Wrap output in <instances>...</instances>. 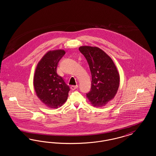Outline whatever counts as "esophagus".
Segmentation results:
<instances>
[{
	"label": "esophagus",
	"mask_w": 156,
	"mask_h": 156,
	"mask_svg": "<svg viewBox=\"0 0 156 156\" xmlns=\"http://www.w3.org/2000/svg\"><path fill=\"white\" fill-rule=\"evenodd\" d=\"M77 88H78V85H73V86L71 87V89L74 90H75V89H76Z\"/></svg>",
	"instance_id": "obj_1"
}]
</instances>
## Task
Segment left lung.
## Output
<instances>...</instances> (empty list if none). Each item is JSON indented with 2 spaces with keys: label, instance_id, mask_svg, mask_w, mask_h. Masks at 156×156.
<instances>
[{
  "label": "left lung",
  "instance_id": "1",
  "mask_svg": "<svg viewBox=\"0 0 156 156\" xmlns=\"http://www.w3.org/2000/svg\"><path fill=\"white\" fill-rule=\"evenodd\" d=\"M80 52L89 64L92 75L91 89L87 97L95 107L108 104L117 94L120 75L111 58L97 47L81 46Z\"/></svg>",
  "mask_w": 156,
  "mask_h": 156
}]
</instances>
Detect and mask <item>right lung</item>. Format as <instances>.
Wrapping results in <instances>:
<instances>
[{
  "label": "right lung",
  "instance_id": "1",
  "mask_svg": "<svg viewBox=\"0 0 156 156\" xmlns=\"http://www.w3.org/2000/svg\"><path fill=\"white\" fill-rule=\"evenodd\" d=\"M65 54L61 49L46 52L35 70L33 85L36 95L49 108L61 107L68 99L69 87L57 74L58 63Z\"/></svg>",
  "mask_w": 156,
  "mask_h": 156
}]
</instances>
